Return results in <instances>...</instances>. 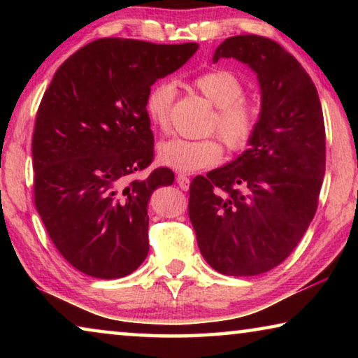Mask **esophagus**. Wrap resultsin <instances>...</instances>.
Listing matches in <instances>:
<instances>
[{
	"label": "esophagus",
	"instance_id": "esophagus-1",
	"mask_svg": "<svg viewBox=\"0 0 358 358\" xmlns=\"http://www.w3.org/2000/svg\"><path fill=\"white\" fill-rule=\"evenodd\" d=\"M177 183H178L181 189L187 191V187H189V177H187V175H185V173H178L177 175Z\"/></svg>",
	"mask_w": 358,
	"mask_h": 358
}]
</instances>
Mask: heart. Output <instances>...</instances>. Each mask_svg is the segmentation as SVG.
Instances as JSON below:
<instances>
[{"label":"heart","mask_w":358,"mask_h":358,"mask_svg":"<svg viewBox=\"0 0 358 358\" xmlns=\"http://www.w3.org/2000/svg\"><path fill=\"white\" fill-rule=\"evenodd\" d=\"M191 83L211 104L216 106L208 131H216L232 153L245 150L256 136L260 107L254 101L245 98V87L240 78L227 69H210L197 74ZM175 94V85L169 80H161L155 83L145 96L147 117L161 131H167L171 126ZM222 143L215 136L199 141L172 137L157 148L161 164L185 173L213 167L222 159Z\"/></svg>","instance_id":"b5f03b06"}]
</instances>
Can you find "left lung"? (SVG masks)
<instances>
[{"instance_id":"1","label":"left lung","mask_w":358,"mask_h":358,"mask_svg":"<svg viewBox=\"0 0 358 358\" xmlns=\"http://www.w3.org/2000/svg\"><path fill=\"white\" fill-rule=\"evenodd\" d=\"M221 58H237L256 72L262 110L243 155L191 181L187 211L211 268L254 276L286 260L316 215L324 115L311 77L278 42L232 36L216 48L213 62Z\"/></svg>"}]
</instances>
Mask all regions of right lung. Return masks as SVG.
<instances>
[{
	"instance_id": "right-lung-1",
	"label": "right lung",
	"mask_w": 358,
	"mask_h": 358,
	"mask_svg": "<svg viewBox=\"0 0 358 358\" xmlns=\"http://www.w3.org/2000/svg\"><path fill=\"white\" fill-rule=\"evenodd\" d=\"M199 44L102 38L59 66L36 115L34 203L59 254L82 273L117 280L148 254L147 205L173 183L155 159L145 96Z\"/></svg>"
}]
</instances>
